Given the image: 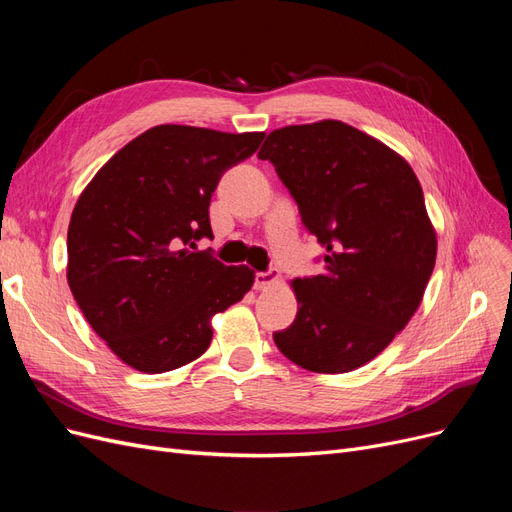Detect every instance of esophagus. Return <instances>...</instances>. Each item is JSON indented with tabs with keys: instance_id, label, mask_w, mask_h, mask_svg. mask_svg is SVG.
<instances>
[{
	"instance_id": "34e87169",
	"label": "esophagus",
	"mask_w": 512,
	"mask_h": 512,
	"mask_svg": "<svg viewBox=\"0 0 512 512\" xmlns=\"http://www.w3.org/2000/svg\"><path fill=\"white\" fill-rule=\"evenodd\" d=\"M277 277H280V273H277L275 269L256 271V273H254V288H256V290H265V288H269L271 284L277 282Z\"/></svg>"
}]
</instances>
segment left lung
Here are the masks:
<instances>
[{
  "label": "left lung",
  "mask_w": 512,
  "mask_h": 512,
  "mask_svg": "<svg viewBox=\"0 0 512 512\" xmlns=\"http://www.w3.org/2000/svg\"><path fill=\"white\" fill-rule=\"evenodd\" d=\"M324 247L297 277L299 312L275 346L318 374L369 363L406 327L436 265V232L410 164L342 121L288 126L258 151Z\"/></svg>",
  "instance_id": "1"
}]
</instances>
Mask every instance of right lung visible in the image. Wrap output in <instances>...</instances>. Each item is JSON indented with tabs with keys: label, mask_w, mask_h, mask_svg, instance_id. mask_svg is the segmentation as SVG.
Listing matches in <instances>:
<instances>
[{
	"label": "right lung",
	"mask_w": 512,
	"mask_h": 512,
	"mask_svg": "<svg viewBox=\"0 0 512 512\" xmlns=\"http://www.w3.org/2000/svg\"><path fill=\"white\" fill-rule=\"evenodd\" d=\"M262 138L156 126L81 194L68 228V284L123 363L162 374L198 359L211 344V316L252 288L250 267H226L211 250L194 252V241L213 237L211 194Z\"/></svg>",
	"instance_id": "obj_1"
}]
</instances>
